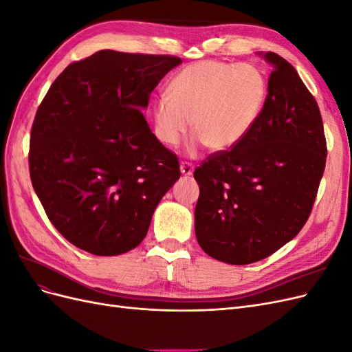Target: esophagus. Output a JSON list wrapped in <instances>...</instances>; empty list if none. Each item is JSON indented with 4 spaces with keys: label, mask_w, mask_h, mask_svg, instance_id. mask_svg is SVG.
<instances>
[{
    "label": "esophagus",
    "mask_w": 352,
    "mask_h": 352,
    "mask_svg": "<svg viewBox=\"0 0 352 352\" xmlns=\"http://www.w3.org/2000/svg\"><path fill=\"white\" fill-rule=\"evenodd\" d=\"M180 172H182L184 176H190L194 173V164H190L188 162L180 163Z\"/></svg>",
    "instance_id": "obj_1"
}]
</instances>
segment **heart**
<instances>
[{
  "label": "heart",
  "instance_id": "heart-1",
  "mask_svg": "<svg viewBox=\"0 0 352 352\" xmlns=\"http://www.w3.org/2000/svg\"><path fill=\"white\" fill-rule=\"evenodd\" d=\"M265 97L267 80L255 66L198 61L180 70L170 82L168 92L155 98L153 131L163 145L176 146L194 120L198 132L194 146L229 151L258 122Z\"/></svg>",
  "mask_w": 352,
  "mask_h": 352
}]
</instances>
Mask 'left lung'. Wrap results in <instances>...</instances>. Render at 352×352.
<instances>
[{
  "label": "left lung",
  "mask_w": 352,
  "mask_h": 352,
  "mask_svg": "<svg viewBox=\"0 0 352 352\" xmlns=\"http://www.w3.org/2000/svg\"><path fill=\"white\" fill-rule=\"evenodd\" d=\"M273 70L258 122L245 140L195 168V235L219 261H260L294 239L310 216L326 166L318 105L291 63Z\"/></svg>",
  "instance_id": "8db88e82"
}]
</instances>
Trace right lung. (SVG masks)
Returning a JSON list of instances; mask_svg holds the SVG:
<instances>
[{"instance_id":"add662e5","label":"right lung","mask_w":352,"mask_h":352,"mask_svg":"<svg viewBox=\"0 0 352 352\" xmlns=\"http://www.w3.org/2000/svg\"><path fill=\"white\" fill-rule=\"evenodd\" d=\"M182 60L101 50L52 82L30 132L29 172L50 221L94 255L136 248L180 177L142 110Z\"/></svg>"}]
</instances>
